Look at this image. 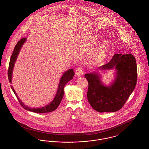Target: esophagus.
I'll return each mask as SVG.
<instances>
[{
  "instance_id": "obj_1",
  "label": "esophagus",
  "mask_w": 149,
  "mask_h": 149,
  "mask_svg": "<svg viewBox=\"0 0 149 149\" xmlns=\"http://www.w3.org/2000/svg\"><path fill=\"white\" fill-rule=\"evenodd\" d=\"M75 74L78 76H81L84 74V71L81 68H79L75 70Z\"/></svg>"
}]
</instances>
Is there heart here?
I'll list each match as a JSON object with an SVG mask.
<instances>
[{
    "label": "heart",
    "mask_w": 149,
    "mask_h": 149,
    "mask_svg": "<svg viewBox=\"0 0 149 149\" xmlns=\"http://www.w3.org/2000/svg\"><path fill=\"white\" fill-rule=\"evenodd\" d=\"M109 50L108 45L106 43H102L93 52L92 55L93 62L95 64H99L104 60Z\"/></svg>",
    "instance_id": "b5f03b06"
}]
</instances>
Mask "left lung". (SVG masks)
<instances>
[{"label":"left lung","mask_w":149,"mask_h":149,"mask_svg":"<svg viewBox=\"0 0 149 149\" xmlns=\"http://www.w3.org/2000/svg\"><path fill=\"white\" fill-rule=\"evenodd\" d=\"M115 69L116 78L111 85H104L96 72L85 74L88 81V100L93 108L99 112H116L125 104L134 91L137 79L135 57L132 54H116L100 70Z\"/></svg>","instance_id":"obj_1"}]
</instances>
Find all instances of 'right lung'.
<instances>
[{
	"label": "right lung",
	"instance_id": "1",
	"mask_svg": "<svg viewBox=\"0 0 149 149\" xmlns=\"http://www.w3.org/2000/svg\"><path fill=\"white\" fill-rule=\"evenodd\" d=\"M26 38H23L20 40V41H19L17 42L14 47V51H13V54L10 57V62L9 64V68H8V79L10 83H12V73H13V70L14 68L15 62L17 58L19 51L21 49L22 45L26 42ZM74 75V71L72 69H70L68 70V71H66L65 72H64V74L63 75L61 78L60 80V82H59L58 86V89L57 91L54 100L47 106L43 107L41 108H32L28 107L25 106V104L22 102L20 99H19V98L18 97L17 93L15 92L13 86L12 85H10V87H11L12 91H13L15 95H16L20 104L26 110L31 111V112H33L35 113H48V112H52V111H55L59 106L61 100L63 98V96H64V86L68 81H69L71 79L73 78Z\"/></svg>",
	"mask_w": 149,
	"mask_h": 149
}]
</instances>
